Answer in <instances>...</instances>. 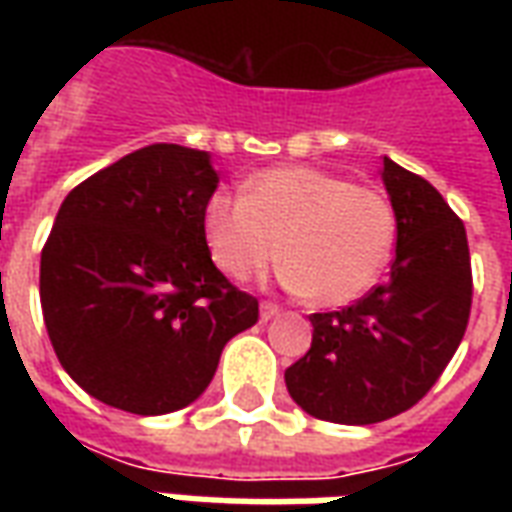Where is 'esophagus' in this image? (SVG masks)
Returning <instances> with one entry per match:
<instances>
[{
	"label": "esophagus",
	"instance_id": "obj_1",
	"mask_svg": "<svg viewBox=\"0 0 512 512\" xmlns=\"http://www.w3.org/2000/svg\"><path fill=\"white\" fill-rule=\"evenodd\" d=\"M279 307L277 304H271V301H263L260 304V321H271V318H277Z\"/></svg>",
	"mask_w": 512,
	"mask_h": 512
}]
</instances>
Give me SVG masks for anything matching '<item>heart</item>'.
Instances as JSON below:
<instances>
[{
    "mask_svg": "<svg viewBox=\"0 0 512 512\" xmlns=\"http://www.w3.org/2000/svg\"><path fill=\"white\" fill-rule=\"evenodd\" d=\"M202 233L227 277L249 279L282 249L288 257L277 274L282 288L340 307L365 296L381 277L395 241V213L376 189L290 164L257 172L244 194H211Z\"/></svg>",
    "mask_w": 512,
    "mask_h": 512,
    "instance_id": "heart-1",
    "label": "heart"
}]
</instances>
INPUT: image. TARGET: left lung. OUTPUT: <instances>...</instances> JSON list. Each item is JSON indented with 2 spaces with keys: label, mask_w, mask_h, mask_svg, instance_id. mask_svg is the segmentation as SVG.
<instances>
[{
  "label": "left lung",
  "mask_w": 512,
  "mask_h": 512,
  "mask_svg": "<svg viewBox=\"0 0 512 512\" xmlns=\"http://www.w3.org/2000/svg\"><path fill=\"white\" fill-rule=\"evenodd\" d=\"M397 224L389 279L340 312H315L312 345L285 370L310 417L373 425L403 414L439 381L472 310L463 222L428 180L384 156Z\"/></svg>",
  "instance_id": "1"
}]
</instances>
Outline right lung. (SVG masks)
<instances>
[{"instance_id": "add662e5", "label": "right lung", "mask_w": 512, "mask_h": 512, "mask_svg": "<svg viewBox=\"0 0 512 512\" xmlns=\"http://www.w3.org/2000/svg\"><path fill=\"white\" fill-rule=\"evenodd\" d=\"M211 153L150 145L65 197L40 255L54 354L87 395L158 417L208 389L222 348L257 323L202 233Z\"/></svg>"}]
</instances>
